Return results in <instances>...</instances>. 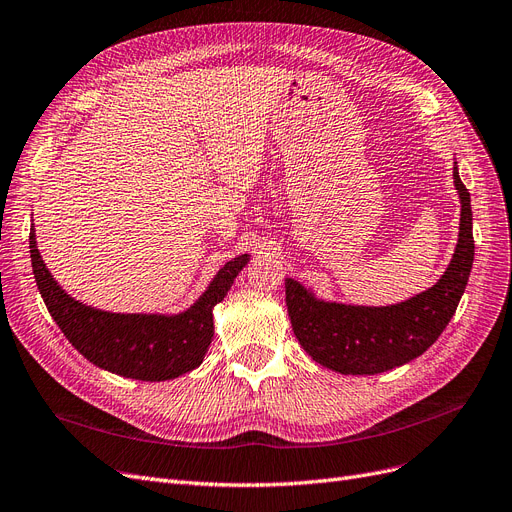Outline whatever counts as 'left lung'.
<instances>
[{
  "label": "left lung",
  "instance_id": "left-lung-1",
  "mask_svg": "<svg viewBox=\"0 0 512 512\" xmlns=\"http://www.w3.org/2000/svg\"><path fill=\"white\" fill-rule=\"evenodd\" d=\"M462 217L456 253L432 289L386 308L320 301L287 278V310L299 344L318 365L344 375H375L401 367L437 342L456 314L475 259L470 194L453 166Z\"/></svg>",
  "mask_w": 512,
  "mask_h": 512
}]
</instances>
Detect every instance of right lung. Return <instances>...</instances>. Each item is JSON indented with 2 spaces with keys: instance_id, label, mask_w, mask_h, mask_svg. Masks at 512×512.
I'll return each mask as SVG.
<instances>
[{
  "instance_id": "1",
  "label": "right lung",
  "mask_w": 512,
  "mask_h": 512,
  "mask_svg": "<svg viewBox=\"0 0 512 512\" xmlns=\"http://www.w3.org/2000/svg\"><path fill=\"white\" fill-rule=\"evenodd\" d=\"M29 249L37 289L73 348L97 367L141 382L173 380L202 363L215 333L213 308L249 261V255L227 261L211 287L183 314H111L80 304L56 285L37 251L33 230Z\"/></svg>"
}]
</instances>
